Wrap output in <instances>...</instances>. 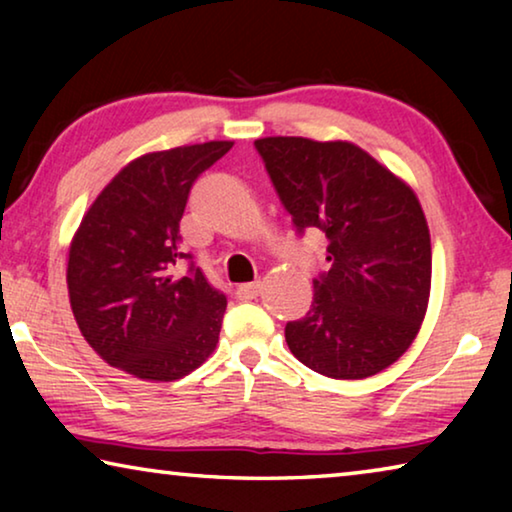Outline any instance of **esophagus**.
<instances>
[{
    "label": "esophagus",
    "mask_w": 512,
    "mask_h": 512,
    "mask_svg": "<svg viewBox=\"0 0 512 512\" xmlns=\"http://www.w3.org/2000/svg\"><path fill=\"white\" fill-rule=\"evenodd\" d=\"M259 291H262V282L239 284V287H237V298L239 300H253V298L259 296Z\"/></svg>",
    "instance_id": "obj_1"
}]
</instances>
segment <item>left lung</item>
<instances>
[{
  "instance_id": "1",
  "label": "left lung",
  "mask_w": 512,
  "mask_h": 512,
  "mask_svg": "<svg viewBox=\"0 0 512 512\" xmlns=\"http://www.w3.org/2000/svg\"><path fill=\"white\" fill-rule=\"evenodd\" d=\"M300 232L329 239L305 318L284 327L300 363L332 379H366L409 350L427 314L431 239L413 189L357 144L255 140Z\"/></svg>"
}]
</instances>
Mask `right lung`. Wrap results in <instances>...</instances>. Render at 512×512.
Here are the masks:
<instances>
[{
    "instance_id": "add662e5",
    "label": "right lung",
    "mask_w": 512,
    "mask_h": 512,
    "mask_svg": "<svg viewBox=\"0 0 512 512\" xmlns=\"http://www.w3.org/2000/svg\"><path fill=\"white\" fill-rule=\"evenodd\" d=\"M235 142L144 153L85 212L69 244L67 289L76 325L99 357L146 381L189 375L214 352L223 293L201 268L178 277L189 189Z\"/></svg>"
}]
</instances>
